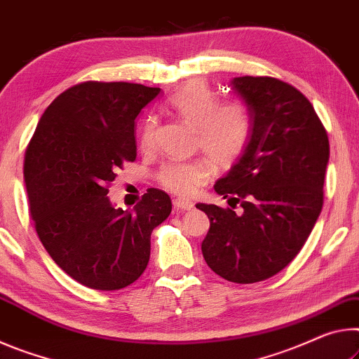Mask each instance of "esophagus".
Instances as JSON below:
<instances>
[{
  "instance_id": "34e87169",
  "label": "esophagus",
  "mask_w": 359,
  "mask_h": 359,
  "mask_svg": "<svg viewBox=\"0 0 359 359\" xmlns=\"http://www.w3.org/2000/svg\"><path fill=\"white\" fill-rule=\"evenodd\" d=\"M173 207L176 210H183V211H187V210H192L194 208V203L191 201H186V198H175L173 201Z\"/></svg>"
}]
</instances>
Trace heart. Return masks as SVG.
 <instances>
[{"instance_id": "heart-1", "label": "heart", "mask_w": 359, "mask_h": 359, "mask_svg": "<svg viewBox=\"0 0 359 359\" xmlns=\"http://www.w3.org/2000/svg\"><path fill=\"white\" fill-rule=\"evenodd\" d=\"M173 113L197 128L196 146L212 158L216 167L232 168L248 148L255 117L242 100L219 103V97L202 81H192L168 98ZM141 148L152 149L156 143V121L148 117L141 128ZM207 157L165 163L157 181L178 196H192L207 184L215 167Z\"/></svg>"}]
</instances>
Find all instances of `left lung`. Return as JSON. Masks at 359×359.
<instances>
[{
	"label": "left lung",
	"mask_w": 359,
	"mask_h": 359,
	"mask_svg": "<svg viewBox=\"0 0 359 359\" xmlns=\"http://www.w3.org/2000/svg\"><path fill=\"white\" fill-rule=\"evenodd\" d=\"M232 89L255 127L242 158L215 184L242 214L198 203L210 219L202 242L208 267L232 283L267 280L302 250L323 208L329 161L326 128L302 92L270 76H240Z\"/></svg>",
	"instance_id": "8db88e82"
}]
</instances>
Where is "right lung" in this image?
Returning a JSON list of instances; mask_svg holds the SVG:
<instances>
[{"instance_id":"right-lung-1","label":"right lung","mask_w":359,"mask_h":359,"mask_svg":"<svg viewBox=\"0 0 359 359\" xmlns=\"http://www.w3.org/2000/svg\"><path fill=\"white\" fill-rule=\"evenodd\" d=\"M161 89L87 81L41 116L23 158L28 207L46 251L65 273L98 291L132 285L151 255V232L168 218V194L148 189L133 211L114 208L109 184L137 158L135 119Z\"/></svg>"}]
</instances>
